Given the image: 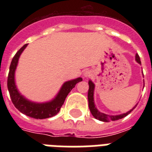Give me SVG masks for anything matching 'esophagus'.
Masks as SVG:
<instances>
[{"instance_id": "1", "label": "esophagus", "mask_w": 152, "mask_h": 152, "mask_svg": "<svg viewBox=\"0 0 152 152\" xmlns=\"http://www.w3.org/2000/svg\"><path fill=\"white\" fill-rule=\"evenodd\" d=\"M92 76V72L90 70H86L84 72H83V76L86 77V78H88V77H90V76Z\"/></svg>"}]
</instances>
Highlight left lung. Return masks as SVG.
<instances>
[{
	"label": "left lung",
	"mask_w": 152,
	"mask_h": 152,
	"mask_svg": "<svg viewBox=\"0 0 152 152\" xmlns=\"http://www.w3.org/2000/svg\"><path fill=\"white\" fill-rule=\"evenodd\" d=\"M136 61H137V63H139L140 64H141V61H140V57L138 54H136ZM88 84H89V90H88V106H89V109H90V111L91 114L93 115V117L98 120L101 121H105V122H108L110 121H117L119 120V119H121V118H125L126 116L130 113L133 110V109L137 106V104L136 106L130 110L129 111H128L127 113H122V114H120V115H108V114H106V113H101L98 110L97 108L95 107V102H94V90H95V84L93 83V82L91 80L88 81Z\"/></svg>",
	"instance_id": "obj_1"
}]
</instances>
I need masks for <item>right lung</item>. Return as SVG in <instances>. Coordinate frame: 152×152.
<instances>
[{"label": "right lung", "mask_w": 152, "mask_h": 152, "mask_svg": "<svg viewBox=\"0 0 152 152\" xmlns=\"http://www.w3.org/2000/svg\"><path fill=\"white\" fill-rule=\"evenodd\" d=\"M27 44H25L22 48L19 50L11 62L9 68V73L8 76V89L9 91L11 99L15 108L25 115L35 118V119H45L51 118L53 116L57 114L61 110V107L64 104V102L66 99L67 95L75 88L77 83L83 80L81 77L76 78L75 80L67 81L62 85L61 90L57 95V96L53 100L47 102L38 103L30 101L23 97L18 91L15 83V72L17 67L18 61L22 52L27 47Z\"/></svg>", "instance_id": "add662e5"}]
</instances>
